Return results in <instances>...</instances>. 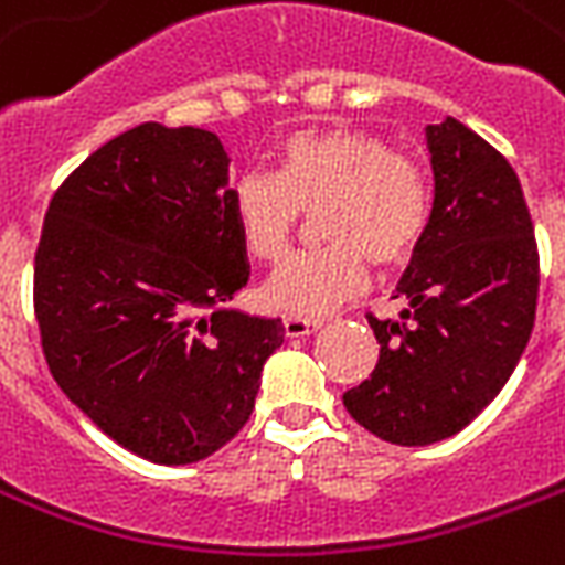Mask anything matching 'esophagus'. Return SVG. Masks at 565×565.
<instances>
[{
  "instance_id": "obj_1",
  "label": "esophagus",
  "mask_w": 565,
  "mask_h": 565,
  "mask_svg": "<svg viewBox=\"0 0 565 565\" xmlns=\"http://www.w3.org/2000/svg\"><path fill=\"white\" fill-rule=\"evenodd\" d=\"M317 326H320L317 320H308V317H296V313L284 317V331H287V338H308V334H311Z\"/></svg>"
}]
</instances>
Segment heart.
<instances>
[{"mask_svg": "<svg viewBox=\"0 0 565 565\" xmlns=\"http://www.w3.org/2000/svg\"><path fill=\"white\" fill-rule=\"evenodd\" d=\"M329 243L290 254L266 284V299L313 317L359 292L367 257L394 266L415 252L433 210L424 166L364 129H305L278 148L275 171H243L231 183V215L254 260H281L301 206Z\"/></svg>", "mask_w": 565, "mask_h": 565, "instance_id": "obj_1", "label": "heart"}]
</instances>
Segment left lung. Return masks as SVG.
Segmentation results:
<instances>
[{
    "label": "left lung",
    "instance_id": "1",
    "mask_svg": "<svg viewBox=\"0 0 565 565\" xmlns=\"http://www.w3.org/2000/svg\"><path fill=\"white\" fill-rule=\"evenodd\" d=\"M436 201L391 299L399 320L367 317L370 379L343 406L382 441L436 445L492 403L531 340L540 254L522 183L456 118L426 127Z\"/></svg>",
    "mask_w": 565,
    "mask_h": 565
}]
</instances>
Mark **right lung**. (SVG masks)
<instances>
[{
	"label": "right lung",
	"mask_w": 565,
	"mask_h": 565,
	"mask_svg": "<svg viewBox=\"0 0 565 565\" xmlns=\"http://www.w3.org/2000/svg\"><path fill=\"white\" fill-rule=\"evenodd\" d=\"M225 148L198 127L139 124L50 201L34 317L67 399L157 465L213 456L252 417L281 320L231 299L248 284Z\"/></svg>",
	"instance_id": "add662e5"
}]
</instances>
